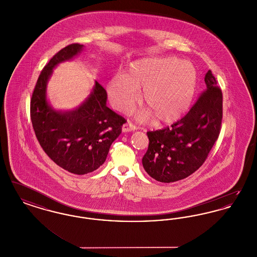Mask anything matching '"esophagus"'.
<instances>
[{
  "mask_svg": "<svg viewBox=\"0 0 257 257\" xmlns=\"http://www.w3.org/2000/svg\"><path fill=\"white\" fill-rule=\"evenodd\" d=\"M137 129V127L135 126L133 123L130 122V121H127L126 123H124L122 126V132L126 133V132H131V131H135Z\"/></svg>",
  "mask_w": 257,
  "mask_h": 257,
  "instance_id": "34e87169",
  "label": "esophagus"
}]
</instances>
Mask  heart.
Here are the masks:
<instances>
[{
  "instance_id": "obj_1",
  "label": "heart",
  "mask_w": 257,
  "mask_h": 257,
  "mask_svg": "<svg viewBox=\"0 0 257 257\" xmlns=\"http://www.w3.org/2000/svg\"><path fill=\"white\" fill-rule=\"evenodd\" d=\"M196 85L197 73L191 62L173 57L144 58L110 80L108 95L114 109L127 111L138 100V89H144L143 102L156 116V122L171 124L190 109ZM148 115L146 111L142 118Z\"/></svg>"
}]
</instances>
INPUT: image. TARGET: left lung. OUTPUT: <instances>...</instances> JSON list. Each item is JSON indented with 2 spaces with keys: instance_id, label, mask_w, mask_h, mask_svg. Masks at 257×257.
<instances>
[{
  "instance_id": "8db88e82",
  "label": "left lung",
  "mask_w": 257,
  "mask_h": 257,
  "mask_svg": "<svg viewBox=\"0 0 257 257\" xmlns=\"http://www.w3.org/2000/svg\"><path fill=\"white\" fill-rule=\"evenodd\" d=\"M206 90L189 112L171 127L147 132L149 146L143 166L155 180L171 183L197 171L220 135L222 93L209 70Z\"/></svg>"
}]
</instances>
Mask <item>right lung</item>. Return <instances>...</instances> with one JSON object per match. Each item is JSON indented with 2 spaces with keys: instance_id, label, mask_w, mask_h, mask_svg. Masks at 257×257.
<instances>
[{
  "instance_id": "1",
  "label": "right lung",
  "mask_w": 257,
  "mask_h": 257,
  "mask_svg": "<svg viewBox=\"0 0 257 257\" xmlns=\"http://www.w3.org/2000/svg\"><path fill=\"white\" fill-rule=\"evenodd\" d=\"M84 48L71 44L58 52L38 77L31 100V119L39 145L58 166L74 174L97 170L126 120L107 107V92L97 81L86 100L71 110L54 109L47 100L53 69Z\"/></svg>"
}]
</instances>
